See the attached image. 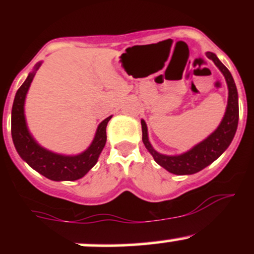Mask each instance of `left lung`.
<instances>
[{"instance_id": "8db88e82", "label": "left lung", "mask_w": 254, "mask_h": 254, "mask_svg": "<svg viewBox=\"0 0 254 254\" xmlns=\"http://www.w3.org/2000/svg\"><path fill=\"white\" fill-rule=\"evenodd\" d=\"M206 57L215 63V65L220 69L226 78L228 86V104H227L226 113H224L222 122L218 127L210 136L206 137L204 141L194 145L186 153L180 155H164L160 154L151 147L149 138H148V129L145 122L142 119V141L148 151L153 155L156 164H159L165 170L177 176H185V174H193L202 171L206 166H209L217 157L222 155V153L229 144L232 143L237 132L239 122V103H238V90L233 80L232 74L217 56L212 52H206Z\"/></svg>"}]
</instances>
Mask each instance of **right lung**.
Segmentation results:
<instances>
[{
  "instance_id": "right-lung-1",
  "label": "right lung",
  "mask_w": 254,
  "mask_h": 254,
  "mask_svg": "<svg viewBox=\"0 0 254 254\" xmlns=\"http://www.w3.org/2000/svg\"><path fill=\"white\" fill-rule=\"evenodd\" d=\"M40 64L42 62L36 64L34 70L28 74L14 98L11 109V137L20 157L38 173L55 182H72L86 176L90 168L97 164L99 155L106 143V127L112 116L104 119L99 124L92 143L86 150L77 155H61L38 144L28 131L24 106L26 94Z\"/></svg>"
}]
</instances>
